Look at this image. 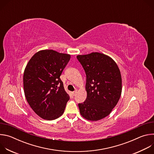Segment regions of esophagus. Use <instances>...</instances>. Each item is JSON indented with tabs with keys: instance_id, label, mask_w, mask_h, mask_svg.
<instances>
[{
	"instance_id": "esophagus-1",
	"label": "esophagus",
	"mask_w": 154,
	"mask_h": 154,
	"mask_svg": "<svg viewBox=\"0 0 154 154\" xmlns=\"http://www.w3.org/2000/svg\"><path fill=\"white\" fill-rule=\"evenodd\" d=\"M77 90H76L74 92H72V95L74 96H75L77 94Z\"/></svg>"
}]
</instances>
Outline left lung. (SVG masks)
<instances>
[{
  "label": "left lung",
  "instance_id": "8db88e82",
  "mask_svg": "<svg viewBox=\"0 0 154 154\" xmlns=\"http://www.w3.org/2000/svg\"><path fill=\"white\" fill-rule=\"evenodd\" d=\"M85 71L87 97L79 103L80 115L90 121L109 115L117 105L122 92V78L116 63L99 52L77 56Z\"/></svg>",
  "mask_w": 154,
  "mask_h": 154
}]
</instances>
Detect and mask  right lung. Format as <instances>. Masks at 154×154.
Returning a JSON list of instances; mask_svg holds the SVG:
<instances>
[{"instance_id": "obj_1", "label": "right lung", "mask_w": 154, "mask_h": 154, "mask_svg": "<svg viewBox=\"0 0 154 154\" xmlns=\"http://www.w3.org/2000/svg\"><path fill=\"white\" fill-rule=\"evenodd\" d=\"M70 58L68 54L41 50L26 65L23 75L24 94L34 112L44 119L54 120L64 113L69 96L60 77Z\"/></svg>"}]
</instances>
